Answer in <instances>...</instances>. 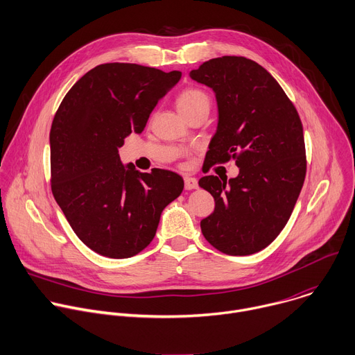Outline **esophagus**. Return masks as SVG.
I'll return each instance as SVG.
<instances>
[{
    "label": "esophagus",
    "mask_w": 355,
    "mask_h": 355,
    "mask_svg": "<svg viewBox=\"0 0 355 355\" xmlns=\"http://www.w3.org/2000/svg\"><path fill=\"white\" fill-rule=\"evenodd\" d=\"M184 184H185V189L191 191V189H196L198 188V180L195 177H184Z\"/></svg>",
    "instance_id": "esophagus-1"
}]
</instances>
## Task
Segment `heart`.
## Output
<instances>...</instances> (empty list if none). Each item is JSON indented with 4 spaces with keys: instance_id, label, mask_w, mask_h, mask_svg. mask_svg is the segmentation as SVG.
<instances>
[{
    "instance_id": "heart-1",
    "label": "heart",
    "mask_w": 355,
    "mask_h": 355,
    "mask_svg": "<svg viewBox=\"0 0 355 355\" xmlns=\"http://www.w3.org/2000/svg\"><path fill=\"white\" fill-rule=\"evenodd\" d=\"M210 98L206 92L199 87H187L177 97L178 111L187 116L199 108H209Z\"/></svg>"
}]
</instances>
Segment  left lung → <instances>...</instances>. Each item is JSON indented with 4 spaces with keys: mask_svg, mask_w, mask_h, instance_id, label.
I'll return each instance as SVG.
<instances>
[{
    "mask_svg": "<svg viewBox=\"0 0 355 355\" xmlns=\"http://www.w3.org/2000/svg\"><path fill=\"white\" fill-rule=\"evenodd\" d=\"M189 76L213 89L218 107L207 170L231 159L240 168L228 181L199 180L216 203L200 221L202 234L223 254L252 255L275 241L300 196L306 174L302 123L277 80L250 58H213Z\"/></svg>",
    "mask_w": 355,
    "mask_h": 355,
    "instance_id": "8db88e82",
    "label": "left lung"
}]
</instances>
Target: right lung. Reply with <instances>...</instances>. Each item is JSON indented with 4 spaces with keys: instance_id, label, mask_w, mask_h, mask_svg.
Masks as SVG:
<instances>
[{
    "instance_id": "add662e5",
    "label": "right lung",
    "mask_w": 355,
    "mask_h": 355,
    "mask_svg": "<svg viewBox=\"0 0 355 355\" xmlns=\"http://www.w3.org/2000/svg\"><path fill=\"white\" fill-rule=\"evenodd\" d=\"M180 71L110 62L86 72L62 98L50 131L51 191L78 239L112 259L131 258L155 239L163 209L184 189L181 175L141 173L118 149L141 134Z\"/></svg>"
}]
</instances>
